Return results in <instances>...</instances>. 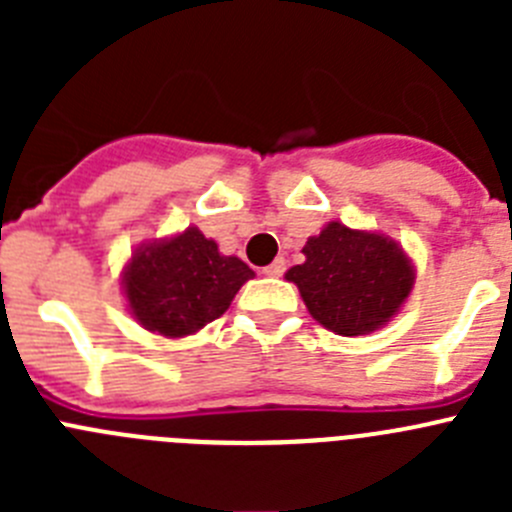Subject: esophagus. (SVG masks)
I'll return each mask as SVG.
<instances>
[{
    "label": "esophagus",
    "mask_w": 512,
    "mask_h": 512,
    "mask_svg": "<svg viewBox=\"0 0 512 512\" xmlns=\"http://www.w3.org/2000/svg\"><path fill=\"white\" fill-rule=\"evenodd\" d=\"M284 269H287L284 259H277V261H271L269 266H264V269H261V274H264V277H282Z\"/></svg>",
    "instance_id": "34e87169"
}]
</instances>
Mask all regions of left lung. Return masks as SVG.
Returning <instances> with one entry per match:
<instances>
[{
	"instance_id": "left-lung-1",
	"label": "left lung",
	"mask_w": 512,
	"mask_h": 512,
	"mask_svg": "<svg viewBox=\"0 0 512 512\" xmlns=\"http://www.w3.org/2000/svg\"><path fill=\"white\" fill-rule=\"evenodd\" d=\"M305 264L287 271L307 310L338 336H366L395 318L415 284V266L392 238L325 225L307 238Z\"/></svg>"
}]
</instances>
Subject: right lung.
I'll return each instance as SVG.
<instances>
[{"label":"right lung","mask_w":512,"mask_h":512,"mask_svg":"<svg viewBox=\"0 0 512 512\" xmlns=\"http://www.w3.org/2000/svg\"><path fill=\"white\" fill-rule=\"evenodd\" d=\"M248 279V264L223 256L200 228H187L135 248L122 274V292L143 328L184 338L220 318Z\"/></svg>","instance_id":"right-lung-1"}]
</instances>
